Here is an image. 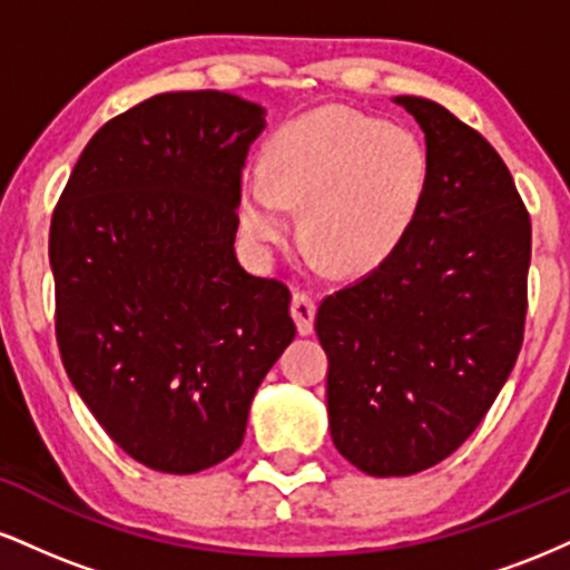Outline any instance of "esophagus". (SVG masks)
Returning <instances> with one entry per match:
<instances>
[{
  "label": "esophagus",
  "mask_w": 570,
  "mask_h": 570,
  "mask_svg": "<svg viewBox=\"0 0 570 570\" xmlns=\"http://www.w3.org/2000/svg\"><path fill=\"white\" fill-rule=\"evenodd\" d=\"M292 318H294V324H297L299 335H311L313 318H316V299H313L307 292H294Z\"/></svg>",
  "instance_id": "esophagus-1"
}]
</instances>
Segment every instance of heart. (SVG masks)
Masks as SVG:
<instances>
[{
	"instance_id": "heart-1",
	"label": "heart",
	"mask_w": 570,
	"mask_h": 570,
	"mask_svg": "<svg viewBox=\"0 0 570 570\" xmlns=\"http://www.w3.org/2000/svg\"><path fill=\"white\" fill-rule=\"evenodd\" d=\"M265 179L240 181V222L254 246H284L303 212V238L343 276L383 265L429 187V158L410 130L348 107L313 109L265 147Z\"/></svg>"
}]
</instances>
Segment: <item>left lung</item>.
Returning <instances> with one entry per match:
<instances>
[{"mask_svg": "<svg viewBox=\"0 0 570 570\" xmlns=\"http://www.w3.org/2000/svg\"><path fill=\"white\" fill-rule=\"evenodd\" d=\"M429 187L396 252L324 299L332 442L372 476L436 466L472 436L522 348L531 214L501 155L442 104L399 96Z\"/></svg>", "mask_w": 570, "mask_h": 570, "instance_id": "8db88e82", "label": "left lung"}]
</instances>
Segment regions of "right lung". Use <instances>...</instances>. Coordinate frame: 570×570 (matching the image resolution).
Returning <instances> with one entry per match:
<instances>
[{
    "instance_id": "right-lung-1",
    "label": "right lung",
    "mask_w": 570,
    "mask_h": 570,
    "mask_svg": "<svg viewBox=\"0 0 570 570\" xmlns=\"http://www.w3.org/2000/svg\"><path fill=\"white\" fill-rule=\"evenodd\" d=\"M263 115L219 90L147 98L96 130L50 219L63 367L101 429L155 472L230 458L297 335L289 286L246 273L233 248Z\"/></svg>"
}]
</instances>
